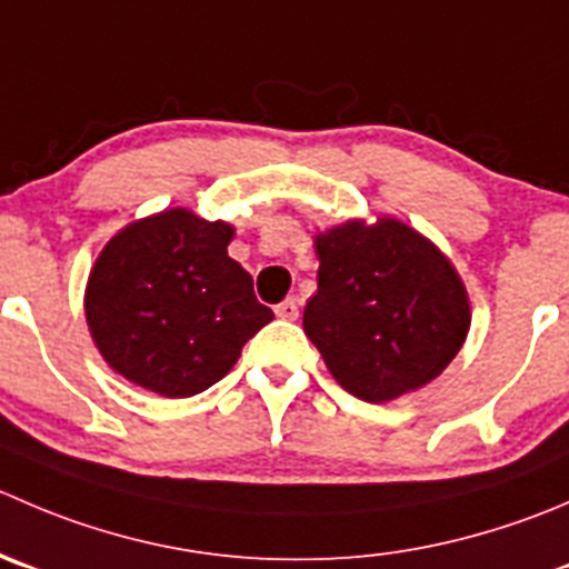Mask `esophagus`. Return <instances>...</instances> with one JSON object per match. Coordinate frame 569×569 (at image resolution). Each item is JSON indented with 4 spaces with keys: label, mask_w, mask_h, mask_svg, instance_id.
I'll return each mask as SVG.
<instances>
[{
    "label": "esophagus",
    "mask_w": 569,
    "mask_h": 569,
    "mask_svg": "<svg viewBox=\"0 0 569 569\" xmlns=\"http://www.w3.org/2000/svg\"><path fill=\"white\" fill-rule=\"evenodd\" d=\"M274 313H278L280 319H297L300 317V306H297L295 297H289V300H283L278 308H274Z\"/></svg>",
    "instance_id": "1"
}]
</instances>
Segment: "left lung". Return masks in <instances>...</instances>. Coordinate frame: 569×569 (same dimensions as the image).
Segmentation results:
<instances>
[{"mask_svg":"<svg viewBox=\"0 0 569 569\" xmlns=\"http://www.w3.org/2000/svg\"><path fill=\"white\" fill-rule=\"evenodd\" d=\"M317 295L302 328L350 395L386 402L437 378L470 330L448 258L408 224L347 222L317 236Z\"/></svg>","mask_w":569,"mask_h":569,"instance_id":"1","label":"left lung"}]
</instances>
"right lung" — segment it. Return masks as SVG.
I'll use <instances>...</instances> for the list:
<instances>
[{
  "label": "right lung",
  "mask_w": 569,
  "mask_h": 569,
  "mask_svg": "<svg viewBox=\"0 0 569 569\" xmlns=\"http://www.w3.org/2000/svg\"><path fill=\"white\" fill-rule=\"evenodd\" d=\"M233 228L174 208L108 241L86 289V317L104 361L163 397H191L230 372L272 322L252 278L228 256Z\"/></svg>",
  "instance_id": "obj_1"
}]
</instances>
